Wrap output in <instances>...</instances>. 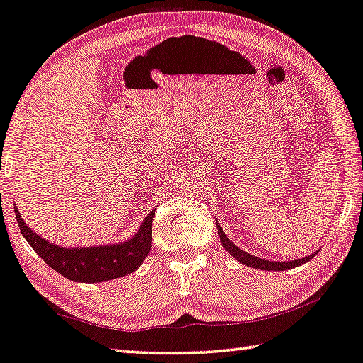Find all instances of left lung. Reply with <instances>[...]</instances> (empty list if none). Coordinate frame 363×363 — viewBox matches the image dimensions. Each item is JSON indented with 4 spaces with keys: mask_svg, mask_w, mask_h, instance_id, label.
I'll use <instances>...</instances> for the list:
<instances>
[{
    "mask_svg": "<svg viewBox=\"0 0 363 363\" xmlns=\"http://www.w3.org/2000/svg\"><path fill=\"white\" fill-rule=\"evenodd\" d=\"M216 230H218V236H220L221 246H223L225 250L228 251L231 256L236 259L238 262L245 264V266L252 267V269H261V270H289V269L298 267V266H301V264L308 262V261H310V259H313L318 254V251H315L313 254H308V256H305V257L294 259V261H267V259L252 256V254L246 252L245 250H241V247H238L235 242H231L230 238L225 235L223 230H221V226H220L218 221H216Z\"/></svg>",
    "mask_w": 363,
    "mask_h": 363,
    "instance_id": "left-lung-1",
    "label": "left lung"
}]
</instances>
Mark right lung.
<instances>
[{
	"instance_id": "add662e5",
	"label": "right lung",
	"mask_w": 363,
	"mask_h": 363,
	"mask_svg": "<svg viewBox=\"0 0 363 363\" xmlns=\"http://www.w3.org/2000/svg\"><path fill=\"white\" fill-rule=\"evenodd\" d=\"M153 216L155 210L145 216L137 233L127 241L91 247H62L34 233L21 218L16 207V220L21 233L47 266L73 282L86 284L107 282L123 277L142 266L151 250Z\"/></svg>"
}]
</instances>
